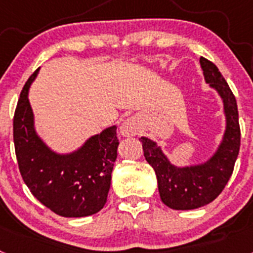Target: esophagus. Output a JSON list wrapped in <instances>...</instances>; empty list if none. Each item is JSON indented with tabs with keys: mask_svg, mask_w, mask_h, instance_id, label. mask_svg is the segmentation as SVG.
I'll list each match as a JSON object with an SVG mask.
<instances>
[{
	"mask_svg": "<svg viewBox=\"0 0 253 253\" xmlns=\"http://www.w3.org/2000/svg\"><path fill=\"white\" fill-rule=\"evenodd\" d=\"M139 133V123L135 118H128L120 125V134L125 138L135 137Z\"/></svg>",
	"mask_w": 253,
	"mask_h": 253,
	"instance_id": "1",
	"label": "esophagus"
}]
</instances>
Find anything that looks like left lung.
I'll return each instance as SVG.
<instances>
[{
	"instance_id": "left-lung-1",
	"label": "left lung",
	"mask_w": 253,
	"mask_h": 253,
	"mask_svg": "<svg viewBox=\"0 0 253 253\" xmlns=\"http://www.w3.org/2000/svg\"><path fill=\"white\" fill-rule=\"evenodd\" d=\"M200 67L205 82L216 91L223 102L225 128L215 152L204 162L176 166L154 140L139 138L144 157L156 172L161 200L175 210L196 209L213 202L232 176L240 152L241 130L236 97L215 64L200 57Z\"/></svg>"
}]
</instances>
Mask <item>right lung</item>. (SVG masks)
<instances>
[{"label": "right lung", "instance_id": "add662e5", "mask_svg": "<svg viewBox=\"0 0 253 253\" xmlns=\"http://www.w3.org/2000/svg\"><path fill=\"white\" fill-rule=\"evenodd\" d=\"M38 68L20 93L13 116V143L20 173L31 194L55 214L81 218L104 208L118 157L116 125L104 129L72 152L51 149L38 134L29 88Z\"/></svg>", "mask_w": 253, "mask_h": 253}]
</instances>
